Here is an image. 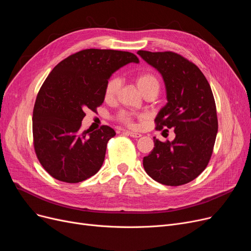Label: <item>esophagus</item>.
<instances>
[{"instance_id": "obj_1", "label": "esophagus", "mask_w": 251, "mask_h": 251, "mask_svg": "<svg viewBox=\"0 0 251 251\" xmlns=\"http://www.w3.org/2000/svg\"><path fill=\"white\" fill-rule=\"evenodd\" d=\"M124 134H126V135H127V136H129V137H132V138H136V139H138V138H140V137L142 136V135L139 134V133L129 132V130H124Z\"/></svg>"}]
</instances>
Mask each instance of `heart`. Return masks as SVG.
I'll return each instance as SVG.
<instances>
[{
  "mask_svg": "<svg viewBox=\"0 0 251 251\" xmlns=\"http://www.w3.org/2000/svg\"><path fill=\"white\" fill-rule=\"evenodd\" d=\"M136 83L139 90L142 92V94L150 90V89H156L158 91L159 89V80L158 78L152 74L146 73L142 74L137 76ZM122 86V80L119 77L113 76L108 81L106 82V86L104 89V97L106 101H113L116 96L117 93L121 89ZM143 116V115H142ZM117 119L121 123L128 126H135V115L129 112H121L117 115Z\"/></svg>",
  "mask_w": 251,
  "mask_h": 251,
  "instance_id": "obj_1",
  "label": "heart"
}]
</instances>
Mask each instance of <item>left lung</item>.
<instances>
[{"mask_svg":"<svg viewBox=\"0 0 251 251\" xmlns=\"http://www.w3.org/2000/svg\"><path fill=\"white\" fill-rule=\"evenodd\" d=\"M159 71L164 80L168 103L156 118V129L174 128V141L153 138L154 148L143 158L145 172L166 186L193 181L205 170L218 133L216 102L201 70L176 53L138 51Z\"/></svg>","mask_w":251,"mask_h":251,"instance_id":"1","label":"left lung"}]
</instances>
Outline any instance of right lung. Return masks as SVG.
<instances>
[{
  "instance_id": "add662e5",
  "label": "right lung",
  "mask_w": 251,
  "mask_h": 251,
  "mask_svg": "<svg viewBox=\"0 0 251 251\" xmlns=\"http://www.w3.org/2000/svg\"><path fill=\"white\" fill-rule=\"evenodd\" d=\"M139 63L129 52L87 49L65 58L48 75L32 113L33 147L47 173L58 181L78 183L97 174L114 129L81 130L85 110L104 101L106 82L117 69Z\"/></svg>"
}]
</instances>
